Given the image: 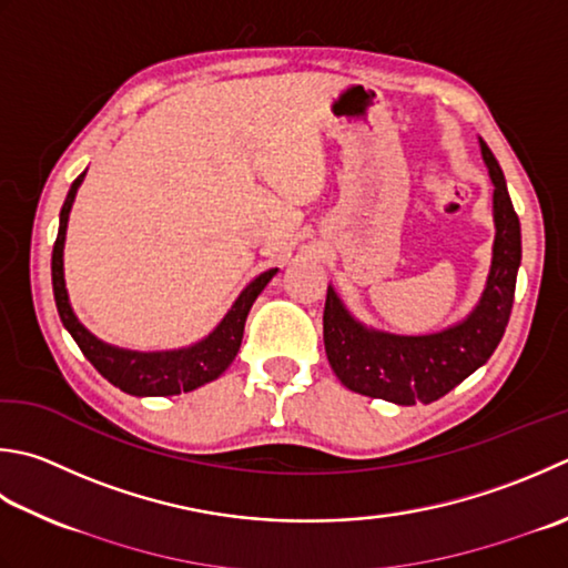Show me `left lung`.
Wrapping results in <instances>:
<instances>
[{"instance_id": "8db88e82", "label": "left lung", "mask_w": 568, "mask_h": 568, "mask_svg": "<svg viewBox=\"0 0 568 568\" xmlns=\"http://www.w3.org/2000/svg\"><path fill=\"white\" fill-rule=\"evenodd\" d=\"M480 152L495 186L493 263L480 300L468 315L446 329L428 335H394L366 327L344 307L329 285L322 315L325 352L332 372L349 392L398 406L438 402L480 369L503 339L515 303L521 231L505 174L483 138Z\"/></svg>"}]
</instances>
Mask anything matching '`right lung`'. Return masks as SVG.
<instances>
[{
  "label": "right lung",
  "instance_id": "1",
  "mask_svg": "<svg viewBox=\"0 0 568 568\" xmlns=\"http://www.w3.org/2000/svg\"><path fill=\"white\" fill-rule=\"evenodd\" d=\"M83 180L85 172L78 174L69 189V196H65L59 216V236H55L51 253L53 297L63 327L71 332V337L85 354V359L91 362L110 384L130 396H176L184 392H194V388L219 379V376L229 369L231 362L236 359L243 339V327H246V317L251 313L255 297H258L263 293V287L273 281L277 268H271L261 273L258 277H253L236 297V303L231 305L224 320H221L204 339L189 344V347L164 352H138L122 349L115 347V344L98 339L93 332H88L81 325V320L75 317L63 277L65 229H69L71 206L75 202L78 186L83 184Z\"/></svg>",
  "mask_w": 568,
  "mask_h": 568
}]
</instances>
